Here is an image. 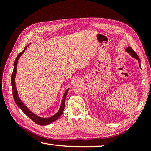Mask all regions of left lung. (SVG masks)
<instances>
[{"label": "left lung", "instance_id": "obj_1", "mask_svg": "<svg viewBox=\"0 0 151 151\" xmlns=\"http://www.w3.org/2000/svg\"><path fill=\"white\" fill-rule=\"evenodd\" d=\"M126 51L128 53H129L130 54L131 56H132L133 58H136V60H138V62H139V64L140 65V59H139L138 55H137V54L135 52V51H134L130 47H127L126 49Z\"/></svg>", "mask_w": 151, "mask_h": 151}]
</instances>
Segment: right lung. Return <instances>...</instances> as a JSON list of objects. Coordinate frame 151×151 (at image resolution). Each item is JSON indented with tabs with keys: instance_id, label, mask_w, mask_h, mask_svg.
<instances>
[{
	"instance_id": "obj_1",
	"label": "right lung",
	"mask_w": 151,
	"mask_h": 151,
	"mask_svg": "<svg viewBox=\"0 0 151 151\" xmlns=\"http://www.w3.org/2000/svg\"><path fill=\"white\" fill-rule=\"evenodd\" d=\"M27 47H28V46L25 47L24 50H22L21 53L19 54V55L17 56V58H16V59L15 60L14 65V70H13V73H12V78H11V83H12V90H13V96H14V101L15 102L16 104L18 106V107L20 108L21 110L22 111H23L24 113L26 114L28 117L31 119L32 120L34 121L35 123H36L37 124L47 125V124H49L51 123H52V122H54V121L57 120L61 116V115L62 114L63 110H64V107H65V102L66 96H67V92H68L69 89H67L66 91L65 92V93H64L62 104H61V106L60 108V110H58V111L55 115H54L53 116H52L51 117L42 118V117H38V116H37L36 115L34 114L32 112H31L29 110H28L27 107L23 103H22V102L21 101V99H19V97H18L17 91V89H16L15 82L16 72H17V62H18L19 58H20V56L22 55V54H23V52H24V50H26Z\"/></svg>"
}]
</instances>
